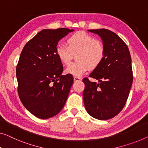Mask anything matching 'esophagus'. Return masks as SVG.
<instances>
[{
    "label": "esophagus",
    "instance_id": "esophagus-1",
    "mask_svg": "<svg viewBox=\"0 0 148 148\" xmlns=\"http://www.w3.org/2000/svg\"><path fill=\"white\" fill-rule=\"evenodd\" d=\"M74 82H77V81H80L81 80V78L78 76H74Z\"/></svg>",
    "mask_w": 148,
    "mask_h": 148
}]
</instances>
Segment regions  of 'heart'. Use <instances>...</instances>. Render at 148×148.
I'll use <instances>...</instances> for the list:
<instances>
[{
  "instance_id": "obj_1",
  "label": "heart",
  "mask_w": 148,
  "mask_h": 148,
  "mask_svg": "<svg viewBox=\"0 0 148 148\" xmlns=\"http://www.w3.org/2000/svg\"><path fill=\"white\" fill-rule=\"evenodd\" d=\"M68 45L59 43L56 47L58 58L68 64L76 54L78 60L68 66L66 72L75 76H81L89 68L94 69L100 65L105 56V48L101 42L84 32H78L70 37Z\"/></svg>"
}]
</instances>
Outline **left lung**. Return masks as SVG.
Segmentation results:
<instances>
[{"mask_svg":"<svg viewBox=\"0 0 148 148\" xmlns=\"http://www.w3.org/2000/svg\"><path fill=\"white\" fill-rule=\"evenodd\" d=\"M103 41L105 56L89 77L98 82L82 81L85 84L83 100L90 116L106 120L120 113L126 103L133 82L132 59L128 47L116 33L105 28L88 30Z\"/></svg>","mask_w":148,"mask_h":148,"instance_id":"1","label":"left lung"}]
</instances>
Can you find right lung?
I'll use <instances>...</instances> for the list:
<instances>
[{
	"mask_svg": "<svg viewBox=\"0 0 148 148\" xmlns=\"http://www.w3.org/2000/svg\"><path fill=\"white\" fill-rule=\"evenodd\" d=\"M72 31L65 28L44 29L21 52L16 69L18 94L24 106L38 118L56 115L66 102L74 79L72 74L62 75L63 66L56 47Z\"/></svg>",
	"mask_w": 148,
	"mask_h": 148,
	"instance_id": "1",
	"label": "right lung"
}]
</instances>
